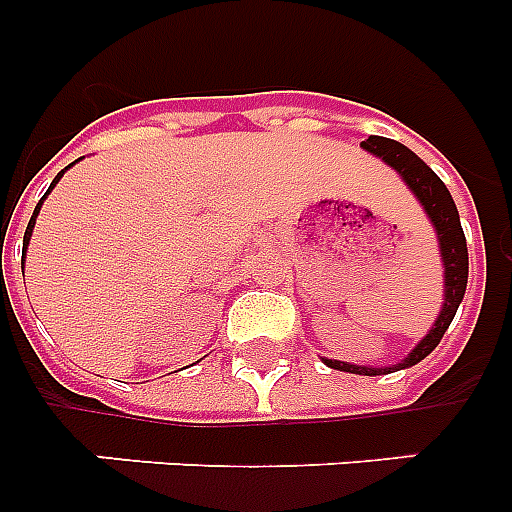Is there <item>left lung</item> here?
I'll return each instance as SVG.
<instances>
[{"label": "left lung", "instance_id": "1", "mask_svg": "<svg viewBox=\"0 0 512 512\" xmlns=\"http://www.w3.org/2000/svg\"><path fill=\"white\" fill-rule=\"evenodd\" d=\"M361 146H364L369 153H374V156L382 158L384 164L392 166V169L405 179L410 192H413L415 197H418L420 205H423L425 215L431 217V223L438 235V246H441L443 284H446V289H443L441 315L436 318L433 328L428 330V336H425L423 341L410 351L408 359H402L400 364L374 369V366H356V364H346V361L323 359L330 369H338V372L377 377V374L400 372V369H408V366L418 364V361H423L425 356L431 354L433 348L441 343L443 333H446V328H449L451 320H454L456 310H459L461 300H464V292H467L469 253H467V238H464V230H461L459 210H456L446 184L433 174L431 166L425 164V161H420L408 146H402V143H397V140L369 135Z\"/></svg>", "mask_w": 512, "mask_h": 512}]
</instances>
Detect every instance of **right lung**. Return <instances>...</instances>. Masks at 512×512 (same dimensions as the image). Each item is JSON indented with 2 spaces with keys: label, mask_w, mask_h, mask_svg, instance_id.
Returning a JSON list of instances; mask_svg holds the SVG:
<instances>
[{
  "label": "right lung",
  "mask_w": 512,
  "mask_h": 512,
  "mask_svg": "<svg viewBox=\"0 0 512 512\" xmlns=\"http://www.w3.org/2000/svg\"><path fill=\"white\" fill-rule=\"evenodd\" d=\"M61 176H63V171H61V174L56 176V179H53L51 189L56 187V182H58V179H61ZM51 189H48V192H51ZM48 192H45V197H48ZM45 197H43V200H45ZM43 200L38 202V207H35L33 217H30V223H27V230H25V241H22V248H25V251H27V243H30V235H33V228H35V217H38V212H40V205H43ZM22 264H25V261H22Z\"/></svg>",
  "instance_id": "1"
}]
</instances>
